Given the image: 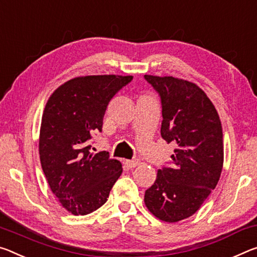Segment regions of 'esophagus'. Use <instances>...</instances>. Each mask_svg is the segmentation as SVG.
<instances>
[{
    "label": "esophagus",
    "instance_id": "34e87169",
    "mask_svg": "<svg viewBox=\"0 0 257 257\" xmlns=\"http://www.w3.org/2000/svg\"><path fill=\"white\" fill-rule=\"evenodd\" d=\"M125 166L128 167V168H135V167H137L138 165L141 164L140 160L138 159H135V160H125Z\"/></svg>",
    "mask_w": 257,
    "mask_h": 257
}]
</instances>
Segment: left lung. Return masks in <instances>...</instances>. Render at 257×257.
<instances>
[{"instance_id":"1","label":"left lung","mask_w":257,"mask_h":257,"mask_svg":"<svg viewBox=\"0 0 257 257\" xmlns=\"http://www.w3.org/2000/svg\"><path fill=\"white\" fill-rule=\"evenodd\" d=\"M144 77L161 98V137L175 145L172 164L158 170L144 202L157 218L175 223L192 216L217 185L224 159L222 124L214 104L195 83Z\"/></svg>"}]
</instances>
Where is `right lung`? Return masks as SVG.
I'll return each mask as SVG.
<instances>
[{
  "instance_id": "add662e5",
  "label": "right lung",
  "mask_w": 257,
  "mask_h": 257,
  "mask_svg": "<svg viewBox=\"0 0 257 257\" xmlns=\"http://www.w3.org/2000/svg\"><path fill=\"white\" fill-rule=\"evenodd\" d=\"M132 75L74 77L49 97L41 121L39 153L48 184L65 209L87 215L106 202L122 174L108 152H90L91 134L101 132L109 100Z\"/></svg>"
}]
</instances>
